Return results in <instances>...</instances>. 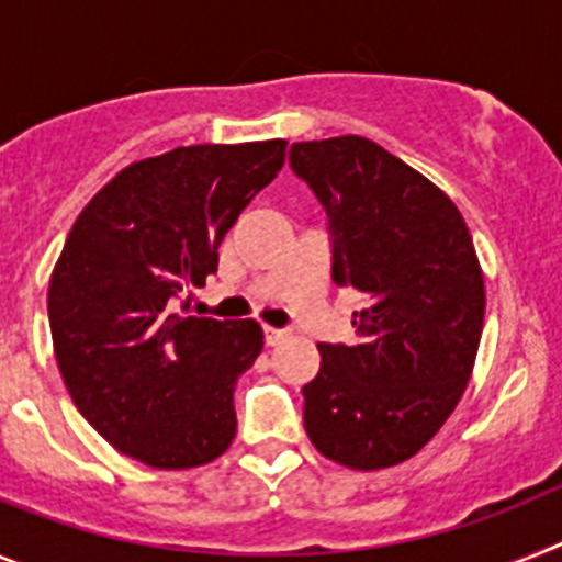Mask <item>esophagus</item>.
<instances>
[{
    "label": "esophagus",
    "mask_w": 562,
    "mask_h": 562,
    "mask_svg": "<svg viewBox=\"0 0 562 562\" xmlns=\"http://www.w3.org/2000/svg\"><path fill=\"white\" fill-rule=\"evenodd\" d=\"M290 337V331L286 329H276V326H265V342L267 346H278L281 340H286Z\"/></svg>",
    "instance_id": "obj_1"
}]
</instances>
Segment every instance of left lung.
Masks as SVG:
<instances>
[{
    "instance_id": "obj_1",
    "label": "left lung",
    "mask_w": 562,
    "mask_h": 562,
    "mask_svg": "<svg viewBox=\"0 0 562 562\" xmlns=\"http://www.w3.org/2000/svg\"><path fill=\"white\" fill-rule=\"evenodd\" d=\"M290 166L329 220L331 281L360 295L355 346H317L304 428L337 464L394 467L439 434L473 374L486 304L473 236L448 193L369 137L292 143Z\"/></svg>"
}]
</instances>
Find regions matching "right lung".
Segmentation results:
<instances>
[{
	"label": "right lung",
	"instance_id": "obj_1",
	"mask_svg": "<svg viewBox=\"0 0 562 562\" xmlns=\"http://www.w3.org/2000/svg\"><path fill=\"white\" fill-rule=\"evenodd\" d=\"M286 140L180 146L123 168L89 200L49 278L58 369L83 419L157 470L220 459L233 389L265 346L256 321L182 315Z\"/></svg>",
	"mask_w": 562,
	"mask_h": 562
}]
</instances>
